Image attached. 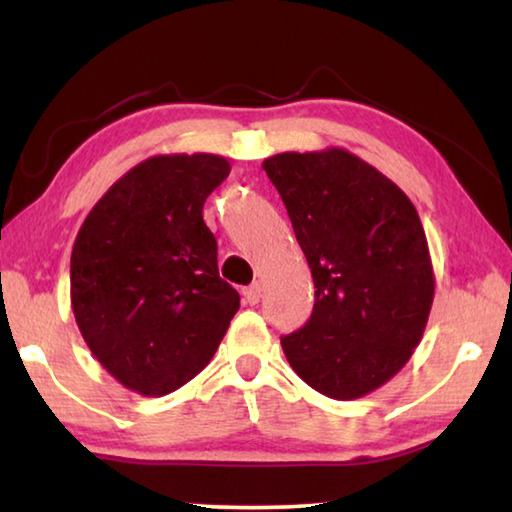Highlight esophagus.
Listing matches in <instances>:
<instances>
[{"label":"esophagus","instance_id":"34e87169","mask_svg":"<svg viewBox=\"0 0 512 512\" xmlns=\"http://www.w3.org/2000/svg\"><path fill=\"white\" fill-rule=\"evenodd\" d=\"M262 291H264V284L262 282H253L250 287L244 289V298L248 305H257L259 298H262Z\"/></svg>","mask_w":512,"mask_h":512}]
</instances>
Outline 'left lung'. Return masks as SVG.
Masks as SVG:
<instances>
[{
	"instance_id": "left-lung-1",
	"label": "left lung",
	"mask_w": 512,
	"mask_h": 512,
	"mask_svg": "<svg viewBox=\"0 0 512 512\" xmlns=\"http://www.w3.org/2000/svg\"><path fill=\"white\" fill-rule=\"evenodd\" d=\"M316 287L311 318L282 339L302 381L357 400L404 368L427 327L431 255L400 187L345 149L264 160Z\"/></svg>"
}]
</instances>
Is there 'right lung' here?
Returning <instances> with one entry per match:
<instances>
[{
    "instance_id": "1",
    "label": "right lung",
    "mask_w": 512,
    "mask_h": 512,
    "mask_svg": "<svg viewBox=\"0 0 512 512\" xmlns=\"http://www.w3.org/2000/svg\"><path fill=\"white\" fill-rule=\"evenodd\" d=\"M230 173L212 153L153 155L85 216L69 262L76 325L119 384L162 397L201 372L239 293L216 266L203 203Z\"/></svg>"
}]
</instances>
